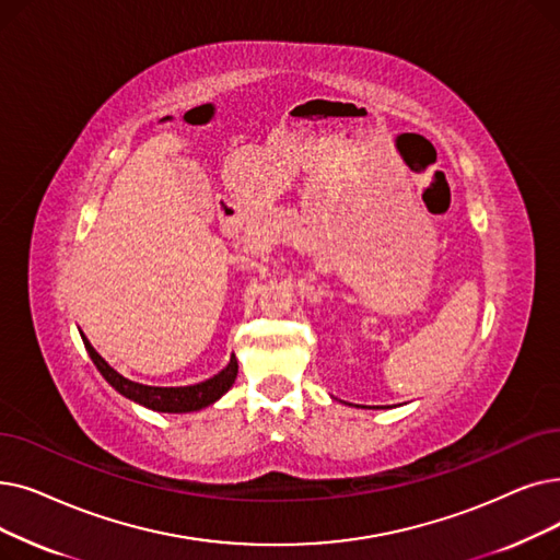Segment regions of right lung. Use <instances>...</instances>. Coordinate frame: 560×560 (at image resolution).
<instances>
[{
  "instance_id": "add662e5",
  "label": "right lung",
  "mask_w": 560,
  "mask_h": 560,
  "mask_svg": "<svg viewBox=\"0 0 560 560\" xmlns=\"http://www.w3.org/2000/svg\"><path fill=\"white\" fill-rule=\"evenodd\" d=\"M84 348L91 357V361L95 363V369L101 371V375L116 388L118 394H124L126 398L155 409V411H197L203 409L208 405H212L214 400H220L229 388L233 386L235 377H237V359L235 354L231 357L229 366L217 373L214 377L191 384V386H145L139 382H132L128 377H124L120 373H116L109 363L93 350V346L86 340V336L82 334Z\"/></svg>"
}]
</instances>
